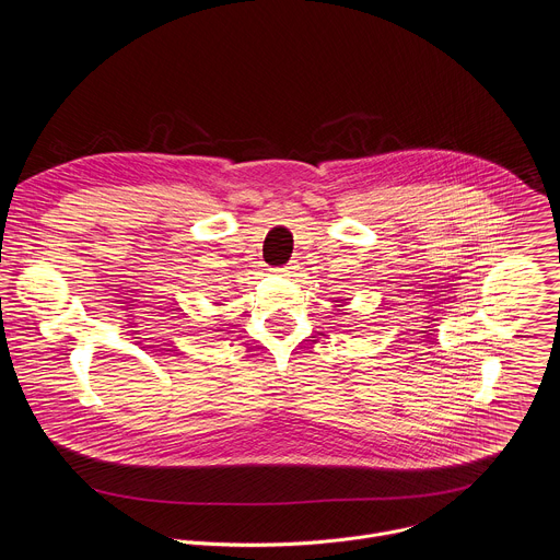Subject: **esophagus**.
<instances>
[{
	"label": "esophagus",
	"instance_id": "esophagus-1",
	"mask_svg": "<svg viewBox=\"0 0 560 560\" xmlns=\"http://www.w3.org/2000/svg\"><path fill=\"white\" fill-rule=\"evenodd\" d=\"M288 270H292V268H290V266H285V268H277L275 272H288Z\"/></svg>",
	"mask_w": 560,
	"mask_h": 560
}]
</instances>
